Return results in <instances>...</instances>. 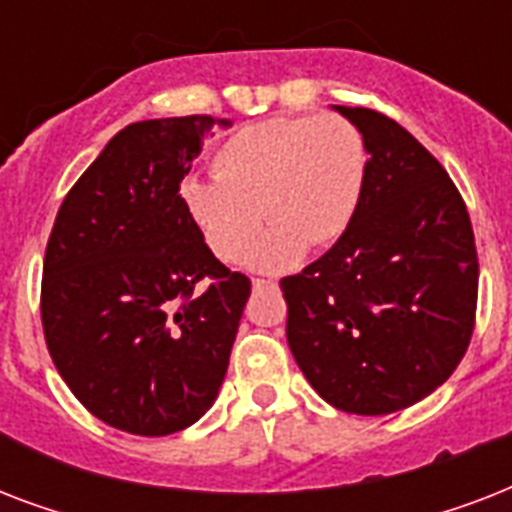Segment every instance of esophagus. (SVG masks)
Listing matches in <instances>:
<instances>
[{"label":"esophagus","instance_id":"esophagus-1","mask_svg":"<svg viewBox=\"0 0 512 512\" xmlns=\"http://www.w3.org/2000/svg\"><path fill=\"white\" fill-rule=\"evenodd\" d=\"M252 289H255V292H263V289H276V281H271V279H252Z\"/></svg>","mask_w":512,"mask_h":512}]
</instances>
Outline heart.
I'll use <instances>...</instances> for the list:
<instances>
[{
    "label": "heart",
    "instance_id": "heart-1",
    "mask_svg": "<svg viewBox=\"0 0 512 512\" xmlns=\"http://www.w3.org/2000/svg\"><path fill=\"white\" fill-rule=\"evenodd\" d=\"M364 164V138L348 119L279 116L233 132L212 156V180L185 177L180 201L223 263L247 255L265 217L273 231L249 263L287 271L305 247H327L348 228Z\"/></svg>",
    "mask_w": 512,
    "mask_h": 512
}]
</instances>
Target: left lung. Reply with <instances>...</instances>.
Instances as JSON below:
<instances>
[{
  "mask_svg": "<svg viewBox=\"0 0 512 512\" xmlns=\"http://www.w3.org/2000/svg\"><path fill=\"white\" fill-rule=\"evenodd\" d=\"M337 111L369 159L340 239L281 279L287 342L327 404L374 417L417 404L457 369L476 327L478 252L436 156L380 111Z\"/></svg>",
  "mask_w": 512,
  "mask_h": 512,
  "instance_id": "1",
  "label": "left lung"
}]
</instances>
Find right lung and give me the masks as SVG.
Returning a JSON list of instances; mask_svg holds the SVG:
<instances>
[{"label":"right lung","mask_w":512,"mask_h":512,"mask_svg":"<svg viewBox=\"0 0 512 512\" xmlns=\"http://www.w3.org/2000/svg\"><path fill=\"white\" fill-rule=\"evenodd\" d=\"M215 124L196 114L116 132L66 193L47 239L52 364L87 412L132 436H170L215 404L252 292L180 201Z\"/></svg>","instance_id":"right-lung-1"}]
</instances>
